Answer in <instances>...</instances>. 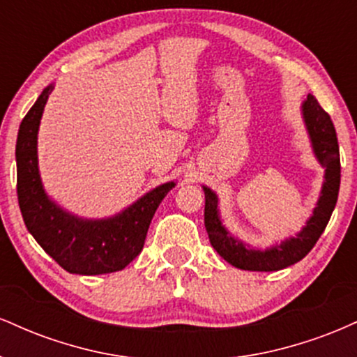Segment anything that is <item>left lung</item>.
<instances>
[{"mask_svg":"<svg viewBox=\"0 0 357 357\" xmlns=\"http://www.w3.org/2000/svg\"><path fill=\"white\" fill-rule=\"evenodd\" d=\"M302 114H304L307 132L310 136L315 158L322 167H326V174H324L326 181L322 184L321 196H319L312 216L307 220V225L297 233V236L282 241L280 245H273L272 248L264 250V252L248 248L243 241L231 236L230 231L221 225L218 198L210 188L203 186L204 227L210 236V243L220 253V257H223L233 267L250 270V272H275V270L290 267L301 261L314 248L319 236L329 223L335 203H337L339 184H341L337 136H335L329 114L319 105L317 99L310 93L302 104Z\"/></svg>","mask_w":357,"mask_h":357,"instance_id":"1","label":"left lung"}]
</instances>
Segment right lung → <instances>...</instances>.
I'll return each instance as SVG.
<instances>
[{
  "label": "right lung",
  "instance_id": "right-lung-1",
  "mask_svg": "<svg viewBox=\"0 0 357 357\" xmlns=\"http://www.w3.org/2000/svg\"><path fill=\"white\" fill-rule=\"evenodd\" d=\"M48 85L20 124L16 139V192L24 225L61 268L79 275H100L126 268L141 253L159 203L174 188L166 183L112 218L84 220L61 210L47 196L38 171L36 137Z\"/></svg>",
  "mask_w": 357,
  "mask_h": 357
}]
</instances>
